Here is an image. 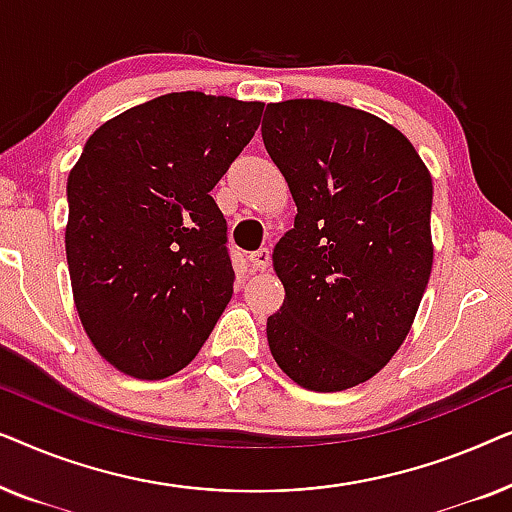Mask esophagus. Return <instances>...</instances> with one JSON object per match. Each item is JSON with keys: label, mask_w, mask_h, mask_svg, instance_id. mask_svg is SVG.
Wrapping results in <instances>:
<instances>
[{"label": "esophagus", "mask_w": 512, "mask_h": 512, "mask_svg": "<svg viewBox=\"0 0 512 512\" xmlns=\"http://www.w3.org/2000/svg\"><path fill=\"white\" fill-rule=\"evenodd\" d=\"M249 263L254 265V270H265L270 265V249L261 247L254 254H249Z\"/></svg>", "instance_id": "1"}]
</instances>
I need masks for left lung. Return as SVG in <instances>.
Returning a JSON list of instances; mask_svg holds the SVG:
<instances>
[{
  "instance_id": "8db88e82",
  "label": "left lung",
  "mask_w": 512,
  "mask_h": 512,
  "mask_svg": "<svg viewBox=\"0 0 512 512\" xmlns=\"http://www.w3.org/2000/svg\"><path fill=\"white\" fill-rule=\"evenodd\" d=\"M261 135L298 207L272 254L286 296L270 352L300 387H356L403 345L429 284L431 174L394 125L338 102L268 104Z\"/></svg>"
}]
</instances>
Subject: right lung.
Listing matches in <instances>:
<instances>
[{
  "instance_id": "1",
  "label": "right lung",
  "mask_w": 512,
  "mask_h": 512,
  "mask_svg": "<svg viewBox=\"0 0 512 512\" xmlns=\"http://www.w3.org/2000/svg\"><path fill=\"white\" fill-rule=\"evenodd\" d=\"M261 102L170 93L97 128L67 179V265L81 324L121 373L188 366L233 296L209 191L251 142Z\"/></svg>"
}]
</instances>
